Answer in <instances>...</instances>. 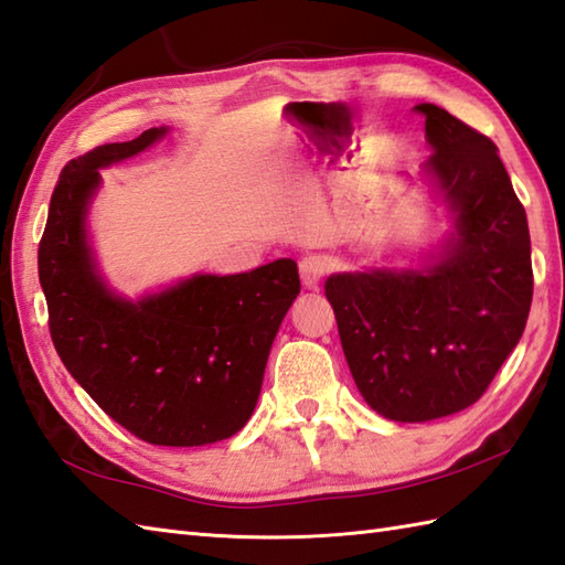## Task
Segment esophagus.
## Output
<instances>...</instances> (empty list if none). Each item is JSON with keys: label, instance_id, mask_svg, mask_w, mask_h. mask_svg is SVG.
Listing matches in <instances>:
<instances>
[{"label": "esophagus", "instance_id": "esophagus-1", "mask_svg": "<svg viewBox=\"0 0 565 565\" xmlns=\"http://www.w3.org/2000/svg\"><path fill=\"white\" fill-rule=\"evenodd\" d=\"M298 274L306 286H318L322 276L328 274V262L318 255H308L298 262Z\"/></svg>", "mask_w": 565, "mask_h": 565}]
</instances>
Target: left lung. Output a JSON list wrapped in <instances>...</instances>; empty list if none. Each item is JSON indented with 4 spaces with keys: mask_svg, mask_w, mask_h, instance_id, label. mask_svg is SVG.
<instances>
[{
    "mask_svg": "<svg viewBox=\"0 0 565 565\" xmlns=\"http://www.w3.org/2000/svg\"><path fill=\"white\" fill-rule=\"evenodd\" d=\"M415 111L435 150L425 172L454 211L449 243L425 269L326 281L356 388L395 423L481 398L522 338L534 291L526 213L495 142L435 104Z\"/></svg>",
    "mask_w": 565,
    "mask_h": 565,
    "instance_id": "8db88e82",
    "label": "left lung"
}]
</instances>
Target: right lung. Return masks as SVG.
I'll return each mask as SVG.
<instances>
[{
	"mask_svg": "<svg viewBox=\"0 0 565 565\" xmlns=\"http://www.w3.org/2000/svg\"><path fill=\"white\" fill-rule=\"evenodd\" d=\"M164 134L150 128L106 142L63 167L39 245V279L55 350L92 401L142 441L201 447L233 437L255 411L301 279L294 259H276L245 274L191 276L138 303L106 289L84 231L99 170Z\"/></svg>",
	"mask_w": 565,
	"mask_h": 565,
	"instance_id": "right-lung-1",
	"label": "right lung"
}]
</instances>
